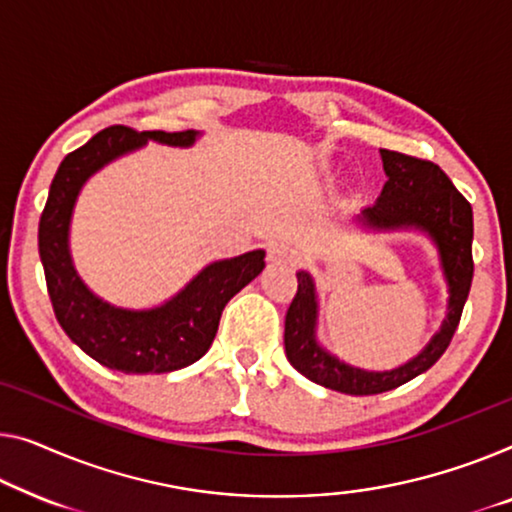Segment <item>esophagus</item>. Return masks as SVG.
I'll list each match as a JSON object with an SVG mask.
<instances>
[{
  "mask_svg": "<svg viewBox=\"0 0 512 512\" xmlns=\"http://www.w3.org/2000/svg\"><path fill=\"white\" fill-rule=\"evenodd\" d=\"M269 259L273 264H294L296 250L289 246V243H273L269 248Z\"/></svg>",
  "mask_w": 512,
  "mask_h": 512,
  "instance_id": "34e87169",
  "label": "esophagus"
}]
</instances>
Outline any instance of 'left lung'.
I'll return each instance as SVG.
<instances>
[{
    "instance_id": "left-lung-1",
    "label": "left lung",
    "mask_w": 512,
    "mask_h": 512,
    "mask_svg": "<svg viewBox=\"0 0 512 512\" xmlns=\"http://www.w3.org/2000/svg\"><path fill=\"white\" fill-rule=\"evenodd\" d=\"M386 183L372 207L361 209L354 223L370 232H418L437 248L448 287L446 317L430 342L393 370H363L340 361L317 340L319 294L308 271H299V292L285 317L287 361L315 384L347 395H377L407 384L439 361L460 324L474 278V211L453 181L430 160L379 149Z\"/></svg>"
}]
</instances>
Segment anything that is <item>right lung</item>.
<instances>
[{
  "label": "right lung",
  "instance_id": "right-lung-1",
  "mask_svg": "<svg viewBox=\"0 0 512 512\" xmlns=\"http://www.w3.org/2000/svg\"><path fill=\"white\" fill-rule=\"evenodd\" d=\"M200 135L197 131L137 133L126 126H110L61 160L50 183L38 223V255L57 322L87 356L124 375H160L200 361L216 338L227 301L264 269V250L218 259L167 301L140 310L101 299L75 271L71 220L85 183L105 165L147 142L188 149Z\"/></svg>",
  "mask_w": 512,
  "mask_h": 512
}]
</instances>
